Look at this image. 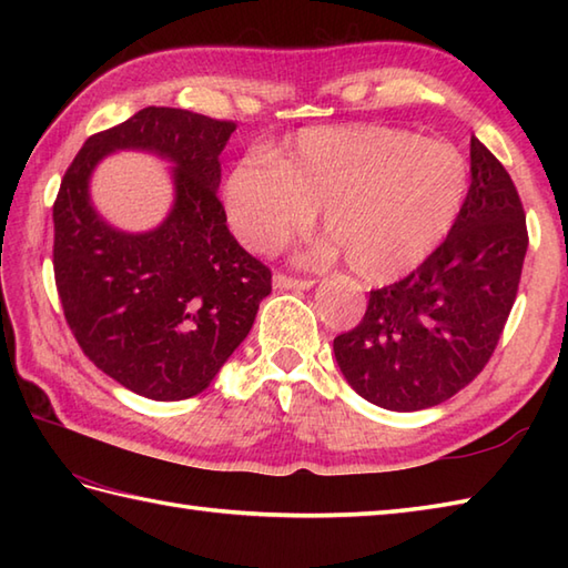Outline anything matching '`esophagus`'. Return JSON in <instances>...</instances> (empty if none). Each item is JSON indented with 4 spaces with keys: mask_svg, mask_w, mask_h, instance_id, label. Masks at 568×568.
<instances>
[{
    "mask_svg": "<svg viewBox=\"0 0 568 568\" xmlns=\"http://www.w3.org/2000/svg\"><path fill=\"white\" fill-rule=\"evenodd\" d=\"M273 287H277V291H307V287H312V281L310 277H293L287 273H275Z\"/></svg>",
    "mask_w": 568,
    "mask_h": 568,
    "instance_id": "esophagus-1",
    "label": "esophagus"
}]
</instances>
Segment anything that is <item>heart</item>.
I'll return each mask as SVG.
<instances>
[{"mask_svg": "<svg viewBox=\"0 0 568 568\" xmlns=\"http://www.w3.org/2000/svg\"><path fill=\"white\" fill-rule=\"evenodd\" d=\"M468 195V163L452 143L395 126H322L291 153L244 161L226 178L234 234L268 253L322 207L327 251L371 283L415 271L449 236Z\"/></svg>", "mask_w": 568, "mask_h": 568, "instance_id": "b5f03b06", "label": "heart"}]
</instances>
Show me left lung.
Listing matches in <instances>:
<instances>
[{"mask_svg": "<svg viewBox=\"0 0 568 568\" xmlns=\"http://www.w3.org/2000/svg\"><path fill=\"white\" fill-rule=\"evenodd\" d=\"M527 244L515 183L470 136V187L449 236L413 273L371 291L364 320L334 339L348 385L395 413L434 407L464 390L500 342Z\"/></svg>", "mask_w": 568, "mask_h": 568, "instance_id": "1", "label": "left lung"}]
</instances>
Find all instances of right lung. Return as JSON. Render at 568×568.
<instances>
[{
    "label": "right lung",
    "mask_w": 568,
    "mask_h": 568,
    "mask_svg": "<svg viewBox=\"0 0 568 568\" xmlns=\"http://www.w3.org/2000/svg\"><path fill=\"white\" fill-rule=\"evenodd\" d=\"M236 129L173 106H146L92 134L53 202V273L82 354L151 400L202 393L246 339L271 268L239 246L216 197L220 153ZM114 148L176 163V207L155 233L122 235L91 210V168Z\"/></svg>",
    "instance_id": "1"
}]
</instances>
